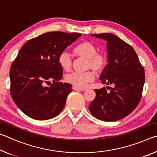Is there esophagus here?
Returning a JSON list of instances; mask_svg holds the SVG:
<instances>
[{
    "mask_svg": "<svg viewBox=\"0 0 157 157\" xmlns=\"http://www.w3.org/2000/svg\"><path fill=\"white\" fill-rule=\"evenodd\" d=\"M73 89L75 90V91H84L86 90V89L84 88H78V87H76V86H73Z\"/></svg>",
    "mask_w": 157,
    "mask_h": 157,
    "instance_id": "obj_1",
    "label": "esophagus"
}]
</instances>
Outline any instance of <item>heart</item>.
<instances>
[{"label": "heart", "instance_id": "b5f03b06", "mask_svg": "<svg viewBox=\"0 0 157 157\" xmlns=\"http://www.w3.org/2000/svg\"><path fill=\"white\" fill-rule=\"evenodd\" d=\"M76 57L86 59V69H92L95 73H100L107 63V58L103 53L97 52V48L90 41H82L73 48ZM58 63L63 71H71L73 64L72 57L66 52H63L58 58ZM95 73L91 71L84 73H71L65 76V81L78 88H84L87 84L94 80Z\"/></svg>", "mask_w": 157, "mask_h": 157}]
</instances>
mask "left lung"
<instances>
[{
	"label": "left lung",
	"mask_w": 157,
	"mask_h": 157,
	"mask_svg": "<svg viewBox=\"0 0 157 157\" xmlns=\"http://www.w3.org/2000/svg\"><path fill=\"white\" fill-rule=\"evenodd\" d=\"M91 36L107 41L108 64L100 80L113 87L109 92L105 87L95 89L96 95L89 105V111L100 121H119L139 105L145 83L144 68L134 48L118 36L111 33Z\"/></svg>",
	"instance_id": "obj_1"
}]
</instances>
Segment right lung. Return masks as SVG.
Wrapping results in <instances>:
<instances>
[{
  "mask_svg": "<svg viewBox=\"0 0 157 157\" xmlns=\"http://www.w3.org/2000/svg\"><path fill=\"white\" fill-rule=\"evenodd\" d=\"M80 36L77 33L51 32L30 39L21 48L10 68V94L25 115L45 121L63 110L72 85L59 82L63 69L58 58ZM51 81L53 83L46 87Z\"/></svg>",
  "mask_w": 157,
  "mask_h": 157,
  "instance_id": "obj_1",
  "label": "right lung"
}]
</instances>
